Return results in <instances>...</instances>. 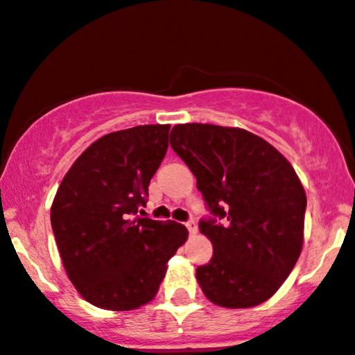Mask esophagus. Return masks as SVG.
<instances>
[{
    "label": "esophagus",
    "mask_w": 355,
    "mask_h": 355,
    "mask_svg": "<svg viewBox=\"0 0 355 355\" xmlns=\"http://www.w3.org/2000/svg\"><path fill=\"white\" fill-rule=\"evenodd\" d=\"M187 228H189V233L191 234V236H193V234H196V232H198V226H196V223L193 220H190V221H187Z\"/></svg>",
    "instance_id": "1"
}]
</instances>
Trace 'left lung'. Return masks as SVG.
I'll return each mask as SVG.
<instances>
[{"label": "left lung", "mask_w": 355, "mask_h": 355, "mask_svg": "<svg viewBox=\"0 0 355 355\" xmlns=\"http://www.w3.org/2000/svg\"><path fill=\"white\" fill-rule=\"evenodd\" d=\"M170 145L189 165L208 210L200 221L213 258L196 281L213 304L245 309L268 301L300 258L306 191L293 165L261 137L238 127L178 123Z\"/></svg>", "instance_id": "obj_1"}]
</instances>
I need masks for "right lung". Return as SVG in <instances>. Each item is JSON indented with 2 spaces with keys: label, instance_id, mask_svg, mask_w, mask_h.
I'll use <instances>...</instances> for the list:
<instances>
[{
  "label": "right lung",
  "instance_id": "right-lung-1",
  "mask_svg": "<svg viewBox=\"0 0 355 355\" xmlns=\"http://www.w3.org/2000/svg\"><path fill=\"white\" fill-rule=\"evenodd\" d=\"M170 125H137L101 137L64 175L51 225L64 270L80 296L134 311L159 293L166 263L189 238L177 221L140 218ZM142 211V210H140Z\"/></svg>",
  "mask_w": 355,
  "mask_h": 355
}]
</instances>
